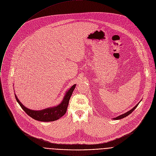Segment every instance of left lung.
<instances>
[{
	"instance_id": "obj_1",
	"label": "left lung",
	"mask_w": 156,
	"mask_h": 156,
	"mask_svg": "<svg viewBox=\"0 0 156 156\" xmlns=\"http://www.w3.org/2000/svg\"><path fill=\"white\" fill-rule=\"evenodd\" d=\"M140 102H139V103H140ZM139 103L138 104H137V105H136L132 109H131L130 111H128L127 112H126V113H125V114H122V115H119V116H118V117H115V118H114L113 119H114V120H120V119H122L125 118V117H126V116L129 115V114H131L136 109V108L138 106Z\"/></svg>"
}]
</instances>
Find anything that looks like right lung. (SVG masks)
<instances>
[{
    "label": "right lung",
    "instance_id": "right-lung-1",
    "mask_svg": "<svg viewBox=\"0 0 156 156\" xmlns=\"http://www.w3.org/2000/svg\"><path fill=\"white\" fill-rule=\"evenodd\" d=\"M75 86L76 84H74L66 92L62 101L59 105L56 106L48 108L41 111H34L28 109L20 102L15 94L14 95L16 101L28 115L36 120L41 122H52L60 119L66 114L70 97L72 96Z\"/></svg>",
    "mask_w": 156,
    "mask_h": 156
}]
</instances>
